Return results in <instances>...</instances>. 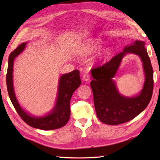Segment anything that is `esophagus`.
Wrapping results in <instances>:
<instances>
[{
	"instance_id": "1",
	"label": "esophagus",
	"mask_w": 160,
	"mask_h": 160,
	"mask_svg": "<svg viewBox=\"0 0 160 160\" xmlns=\"http://www.w3.org/2000/svg\"><path fill=\"white\" fill-rule=\"evenodd\" d=\"M82 78H83V79L85 80V81H88V80H90L91 76H90V74L88 73V71H87V72H85V73H84Z\"/></svg>"
}]
</instances>
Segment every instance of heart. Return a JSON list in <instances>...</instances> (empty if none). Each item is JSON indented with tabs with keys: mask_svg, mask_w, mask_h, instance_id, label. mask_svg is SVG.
<instances>
[{
	"mask_svg": "<svg viewBox=\"0 0 160 160\" xmlns=\"http://www.w3.org/2000/svg\"><path fill=\"white\" fill-rule=\"evenodd\" d=\"M97 46H98V44H94V45H91V46L89 47V49H88V51H89V52H90V51H92V50H93L94 49H96V48Z\"/></svg>",
	"mask_w": 160,
	"mask_h": 160,
	"instance_id": "b5f03b06",
	"label": "heart"
}]
</instances>
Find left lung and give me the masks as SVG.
Masks as SVG:
<instances>
[{
  "instance_id": "8db88e82",
  "label": "left lung",
  "mask_w": 160,
  "mask_h": 160,
  "mask_svg": "<svg viewBox=\"0 0 160 160\" xmlns=\"http://www.w3.org/2000/svg\"><path fill=\"white\" fill-rule=\"evenodd\" d=\"M144 42H134L122 52L103 64H97L91 69L93 80L91 87L93 94L95 109L98 119L104 124H120L131 120L143 111L149 104L153 91V70ZM127 52L140 56L143 62L146 80L140 95L127 98L118 94L112 80L121 60Z\"/></svg>"
}]
</instances>
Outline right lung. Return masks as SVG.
Returning <instances> with one entry per match:
<instances>
[{"instance_id":"obj_1","label":"right lung","mask_w":160,"mask_h":160,"mask_svg":"<svg viewBox=\"0 0 160 160\" xmlns=\"http://www.w3.org/2000/svg\"><path fill=\"white\" fill-rule=\"evenodd\" d=\"M25 42L20 44L11 52L8 59V68L6 75L7 88L10 100L17 113L26 124L42 130H53L64 127L70 118V100L73 92L81 84L79 70L64 74L60 78L56 106L51 113L42 118L32 117L22 110L17 101L13 87V60L25 49Z\"/></svg>"}]
</instances>
